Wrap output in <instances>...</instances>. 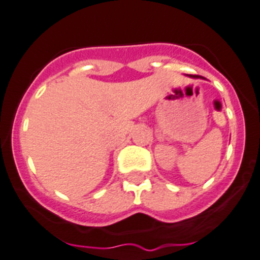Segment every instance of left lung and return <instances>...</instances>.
<instances>
[{
    "instance_id": "8db88e82",
    "label": "left lung",
    "mask_w": 260,
    "mask_h": 260,
    "mask_svg": "<svg viewBox=\"0 0 260 260\" xmlns=\"http://www.w3.org/2000/svg\"><path fill=\"white\" fill-rule=\"evenodd\" d=\"M193 78H201V79H205V78H203V77H200V75H192Z\"/></svg>"
}]
</instances>
